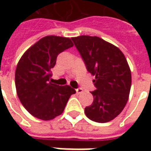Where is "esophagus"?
<instances>
[{
	"label": "esophagus",
	"mask_w": 151,
	"mask_h": 151,
	"mask_svg": "<svg viewBox=\"0 0 151 151\" xmlns=\"http://www.w3.org/2000/svg\"><path fill=\"white\" fill-rule=\"evenodd\" d=\"M76 93H83V91L84 90H83L81 88H78L76 89Z\"/></svg>",
	"instance_id": "esophagus-1"
}]
</instances>
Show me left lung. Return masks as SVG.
Instances as JSON below:
<instances>
[{"label": "left lung", "mask_w": 151, "mask_h": 151, "mask_svg": "<svg viewBox=\"0 0 151 151\" xmlns=\"http://www.w3.org/2000/svg\"><path fill=\"white\" fill-rule=\"evenodd\" d=\"M88 71L95 76L93 101L84 108L88 118L106 123L118 116L127 104L132 76L127 59L118 47L98 36L72 37Z\"/></svg>", "instance_id": "8db88e82"}]
</instances>
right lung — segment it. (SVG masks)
Instances as JSON below:
<instances>
[{
  "instance_id": "obj_1",
  "label": "right lung",
  "mask_w": 151,
  "mask_h": 151,
  "mask_svg": "<svg viewBox=\"0 0 151 151\" xmlns=\"http://www.w3.org/2000/svg\"><path fill=\"white\" fill-rule=\"evenodd\" d=\"M73 46L70 38L47 36L22 54L15 70L17 94L31 115L42 120H51L63 112L76 90L69 85L52 84L50 70L58 55Z\"/></svg>"
}]
</instances>
